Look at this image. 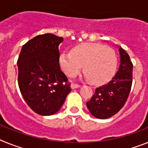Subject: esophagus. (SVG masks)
<instances>
[{"instance_id": "obj_1", "label": "esophagus", "mask_w": 148, "mask_h": 148, "mask_svg": "<svg viewBox=\"0 0 148 148\" xmlns=\"http://www.w3.org/2000/svg\"><path fill=\"white\" fill-rule=\"evenodd\" d=\"M81 86L77 84H71V88L72 89H75V88H78V87H80Z\"/></svg>"}]
</instances>
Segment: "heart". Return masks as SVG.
I'll list each match as a JSON object with an SVG mask.
<instances>
[{
    "label": "heart",
    "mask_w": 148,
    "mask_h": 148,
    "mask_svg": "<svg viewBox=\"0 0 148 148\" xmlns=\"http://www.w3.org/2000/svg\"><path fill=\"white\" fill-rule=\"evenodd\" d=\"M117 56L109 47L99 43H82L75 46L71 53L60 55L59 64L66 75L74 77L83 67L86 77L93 84H103L115 75Z\"/></svg>",
    "instance_id": "heart-1"
}]
</instances>
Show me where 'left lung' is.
I'll use <instances>...</instances> for the list:
<instances>
[{"label":"left lung","instance_id":"left-lung-1","mask_svg":"<svg viewBox=\"0 0 148 148\" xmlns=\"http://www.w3.org/2000/svg\"><path fill=\"white\" fill-rule=\"evenodd\" d=\"M119 52L120 65L118 72L107 84L95 89L94 95L87 102L90 113L100 119H106L118 113L125 105L130 92L133 64L122 48L119 47Z\"/></svg>","mask_w":148,"mask_h":148}]
</instances>
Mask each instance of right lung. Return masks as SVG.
<instances>
[{"label": "right lung", "instance_id": "obj_1", "mask_svg": "<svg viewBox=\"0 0 148 148\" xmlns=\"http://www.w3.org/2000/svg\"><path fill=\"white\" fill-rule=\"evenodd\" d=\"M63 40L53 34L37 35L22 47L18 57L21 93L29 107L41 116L57 113L71 91L60 70L58 46Z\"/></svg>", "mask_w": 148, "mask_h": 148}]
</instances>
